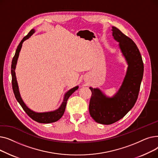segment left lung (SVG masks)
Segmentation results:
<instances>
[{
    "instance_id": "1",
    "label": "left lung",
    "mask_w": 158,
    "mask_h": 158,
    "mask_svg": "<svg viewBox=\"0 0 158 158\" xmlns=\"http://www.w3.org/2000/svg\"><path fill=\"white\" fill-rule=\"evenodd\" d=\"M112 31L129 66L122 85L113 98L106 97L97 88H89L92 91L89 114L95 122L105 125L118 121L133 107L138 97L144 70L142 56L134 41L116 27H113Z\"/></svg>"
}]
</instances>
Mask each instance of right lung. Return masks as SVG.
<instances>
[{
  "mask_svg": "<svg viewBox=\"0 0 158 158\" xmlns=\"http://www.w3.org/2000/svg\"><path fill=\"white\" fill-rule=\"evenodd\" d=\"M34 32H35V30L31 29L28 34L22 40L19 46L17 47V48H16V52L13 58L12 63H11V76H12V81H12V88H13V93L15 94L16 99L17 100V101L19 102V104L22 106L23 110L25 111V112L27 114V115L30 118H31L32 120H34L35 121L38 122L39 123H52V122H55L57 121L58 120H60L62 117V116L63 115L64 112L65 111L66 102H67L68 98L75 92V91L78 89V86H76L73 88L70 89L69 92L65 94L63 102L60 108L54 111H52V112L40 113H35L34 111H31L30 109H29L28 107L26 106V104H24V102H23L22 99L21 98V97L20 95V93L19 91V86H18V84H17V81H16V75H15V70L16 68V62H17V60H18V57L19 56V52L20 51V49L22 48L23 42L26 40L28 39Z\"/></svg>",
  "mask_w": 158,
  "mask_h": 158,
  "instance_id": "1",
  "label": "right lung"
}]
</instances>
